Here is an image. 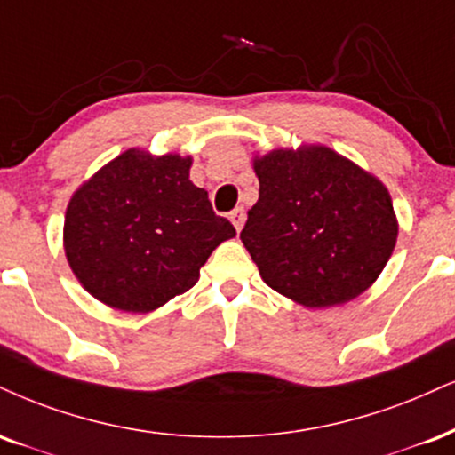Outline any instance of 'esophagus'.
Segmentation results:
<instances>
[{
	"mask_svg": "<svg viewBox=\"0 0 455 455\" xmlns=\"http://www.w3.org/2000/svg\"><path fill=\"white\" fill-rule=\"evenodd\" d=\"M228 218H231L233 227L237 228V233L242 231L243 222H245V210H243V207H235V210H233L231 213H228Z\"/></svg>",
	"mask_w": 455,
	"mask_h": 455,
	"instance_id": "34e87169",
	"label": "esophagus"
}]
</instances>
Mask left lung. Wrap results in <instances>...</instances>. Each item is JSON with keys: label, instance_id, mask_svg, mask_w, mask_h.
<instances>
[{"label": "left lung", "instance_id": "obj_1", "mask_svg": "<svg viewBox=\"0 0 455 455\" xmlns=\"http://www.w3.org/2000/svg\"><path fill=\"white\" fill-rule=\"evenodd\" d=\"M259 201L239 237L267 286L309 309L363 294L398 237L390 193L328 146L254 158Z\"/></svg>", "mask_w": 455, "mask_h": 455}]
</instances>
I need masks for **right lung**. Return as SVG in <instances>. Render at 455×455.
<instances>
[{"mask_svg":"<svg viewBox=\"0 0 455 455\" xmlns=\"http://www.w3.org/2000/svg\"><path fill=\"white\" fill-rule=\"evenodd\" d=\"M193 158L118 155L86 180L65 212L63 248L89 294L108 307L148 314L190 290L235 227L190 182Z\"/></svg>","mask_w":455,"mask_h":455,"instance_id":"add662e5","label":"right lung"}]
</instances>
